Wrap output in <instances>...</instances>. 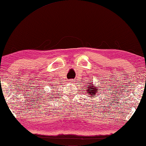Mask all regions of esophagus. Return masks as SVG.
<instances>
[{
    "label": "esophagus",
    "mask_w": 146,
    "mask_h": 146,
    "mask_svg": "<svg viewBox=\"0 0 146 146\" xmlns=\"http://www.w3.org/2000/svg\"><path fill=\"white\" fill-rule=\"evenodd\" d=\"M70 82H73V80H70Z\"/></svg>",
    "instance_id": "esophagus-1"
}]
</instances>
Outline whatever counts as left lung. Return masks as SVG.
<instances>
[{"label":"left lung","mask_w":146,"mask_h":146,"mask_svg":"<svg viewBox=\"0 0 146 146\" xmlns=\"http://www.w3.org/2000/svg\"><path fill=\"white\" fill-rule=\"evenodd\" d=\"M90 84H91V83H90ZM91 85L92 86H89V87L87 88V89H86V90L89 92V94L90 96L95 97L96 94H98V88L94 87V86L93 85V84Z\"/></svg>","instance_id":"8db88e82"}]
</instances>
